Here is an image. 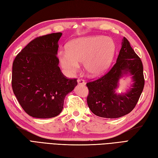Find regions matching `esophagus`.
Instances as JSON below:
<instances>
[{
	"mask_svg": "<svg viewBox=\"0 0 158 158\" xmlns=\"http://www.w3.org/2000/svg\"><path fill=\"white\" fill-rule=\"evenodd\" d=\"M78 84H79V85H84L85 84V81H84V80L82 79H78Z\"/></svg>",
	"mask_w": 158,
	"mask_h": 158,
	"instance_id": "34e87169",
	"label": "esophagus"
}]
</instances>
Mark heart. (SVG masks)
I'll return each mask as SVG.
<instances>
[{"label":"heart","instance_id":"b5f03b06","mask_svg":"<svg viewBox=\"0 0 158 158\" xmlns=\"http://www.w3.org/2000/svg\"><path fill=\"white\" fill-rule=\"evenodd\" d=\"M114 51L113 40L102 36H87L72 41L67 50H60L58 58L61 66L70 74H75L84 62L87 74L99 76L110 66Z\"/></svg>","mask_w":158,"mask_h":158}]
</instances>
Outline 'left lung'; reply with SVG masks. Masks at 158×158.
Returning <instances> with one entry per match:
<instances>
[{
	"label": "left lung",
	"instance_id": "1",
	"mask_svg": "<svg viewBox=\"0 0 158 158\" xmlns=\"http://www.w3.org/2000/svg\"><path fill=\"white\" fill-rule=\"evenodd\" d=\"M129 73L133 76L132 88L125 94L115 92L118 80ZM145 84L143 64L125 37L116 63L101 78L86 83L89 93L87 104L97 116L114 118L124 116L135 108Z\"/></svg>",
	"mask_w": 158,
	"mask_h": 158
}]
</instances>
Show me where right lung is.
Returning <instances> with one entry per match:
<instances>
[{"mask_svg":"<svg viewBox=\"0 0 158 158\" xmlns=\"http://www.w3.org/2000/svg\"><path fill=\"white\" fill-rule=\"evenodd\" d=\"M61 33L36 37L15 57L12 88L26 113L39 118L56 117L63 109L66 96L78 84L66 78L58 66V41Z\"/></svg>","mask_w":158,"mask_h":158,"instance_id":"add662e5","label":"right lung"}]
</instances>
